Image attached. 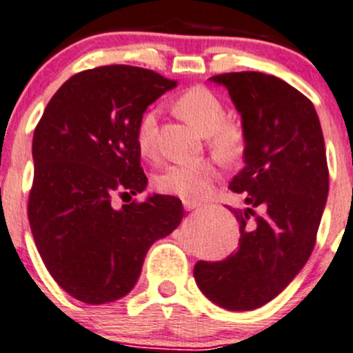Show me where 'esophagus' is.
<instances>
[{"mask_svg":"<svg viewBox=\"0 0 353 353\" xmlns=\"http://www.w3.org/2000/svg\"><path fill=\"white\" fill-rule=\"evenodd\" d=\"M199 203H194V201H184V209L185 211H194V209L199 208Z\"/></svg>","mask_w":353,"mask_h":353,"instance_id":"esophagus-1","label":"esophagus"}]
</instances>
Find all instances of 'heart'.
Returning a JSON list of instances; mask_svg holds the SVG:
<instances>
[{"label":"heart","mask_w":353,"mask_h":353,"mask_svg":"<svg viewBox=\"0 0 353 353\" xmlns=\"http://www.w3.org/2000/svg\"><path fill=\"white\" fill-rule=\"evenodd\" d=\"M174 110L191 123L204 137L221 161H236L245 150V130L238 122L226 119V108L219 97L204 87H192L174 102ZM157 112L147 110L137 127V144L145 157L156 154ZM219 169L212 161H194L170 164L157 176L156 185L161 192L185 201H201L212 191Z\"/></svg>","instance_id":"1"}]
</instances>
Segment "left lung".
<instances>
[{"instance_id":"8db88e82","label":"left lung","mask_w":353,"mask_h":353,"mask_svg":"<svg viewBox=\"0 0 353 353\" xmlns=\"http://www.w3.org/2000/svg\"><path fill=\"white\" fill-rule=\"evenodd\" d=\"M211 82L228 88L241 115L245 168L230 189L248 208L231 209L241 233L236 253L197 261L194 278L212 303L246 312L280 295L308 261L328 196L327 154L315 107L292 85L261 72Z\"/></svg>"}]
</instances>
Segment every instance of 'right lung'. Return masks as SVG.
Segmentation results:
<instances>
[{"label": "right lung", "instance_id": "add662e5", "mask_svg": "<svg viewBox=\"0 0 353 353\" xmlns=\"http://www.w3.org/2000/svg\"><path fill=\"white\" fill-rule=\"evenodd\" d=\"M176 85L129 65L85 70L58 88L34 129L28 199L34 245L53 280L83 303L125 296L149 248L183 221L174 196L112 206L115 194L145 189L139 122Z\"/></svg>", "mask_w": 353, "mask_h": 353}]
</instances>
